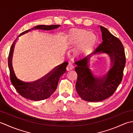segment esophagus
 <instances>
[{
  "mask_svg": "<svg viewBox=\"0 0 133 133\" xmlns=\"http://www.w3.org/2000/svg\"><path fill=\"white\" fill-rule=\"evenodd\" d=\"M73 69H74V65L72 64V63L70 62L67 66V71H70V70H71Z\"/></svg>",
  "mask_w": 133,
  "mask_h": 133,
  "instance_id": "esophagus-1",
  "label": "esophagus"
}]
</instances>
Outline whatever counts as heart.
I'll return each mask as SVG.
<instances>
[{
  "label": "heart",
  "mask_w": 133,
  "mask_h": 133,
  "mask_svg": "<svg viewBox=\"0 0 133 133\" xmlns=\"http://www.w3.org/2000/svg\"><path fill=\"white\" fill-rule=\"evenodd\" d=\"M97 39L94 34L84 30H72L68 35V42L71 44H77L84 41L76 50L78 54L85 52L91 49Z\"/></svg>",
  "instance_id": "1"
}]
</instances>
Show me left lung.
Instances as JSON below:
<instances>
[{
	"mask_svg": "<svg viewBox=\"0 0 133 133\" xmlns=\"http://www.w3.org/2000/svg\"><path fill=\"white\" fill-rule=\"evenodd\" d=\"M102 43L94 51L76 61L75 70L78 75L76 90L82 99L99 102L106 99L114 94L122 79L126 63L125 50L119 39L109 30L100 26ZM105 53L111 61V68L103 76L95 74L89 65L90 58L94 55Z\"/></svg>",
	"mask_w": 133,
	"mask_h": 133,
	"instance_id": "1",
	"label": "left lung"
}]
</instances>
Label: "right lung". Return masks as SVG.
<instances>
[{
    "mask_svg": "<svg viewBox=\"0 0 133 133\" xmlns=\"http://www.w3.org/2000/svg\"><path fill=\"white\" fill-rule=\"evenodd\" d=\"M59 27H60V25H38L34 27L31 29L27 30L21 33L18 37L33 30L50 31L57 29ZM18 37L11 45L8 58V65L10 70L11 83L19 94L25 98L35 101L46 99L49 98L57 88L59 79L64 73L66 72V67L69 63L67 62H63V63L56 66L44 77L37 81L27 82L19 79L15 74L12 63L14 47Z\"/></svg>",
    "mask_w": 133,
    "mask_h": 133,
    "instance_id": "1",
    "label": "right lung"
}]
</instances>
